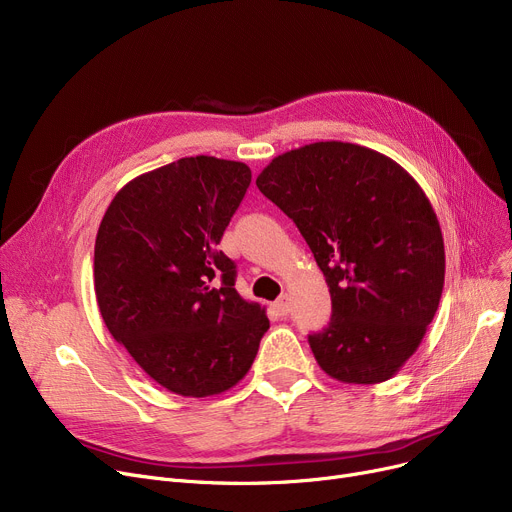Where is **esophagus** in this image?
<instances>
[{"label": "esophagus", "mask_w": 512, "mask_h": 512, "mask_svg": "<svg viewBox=\"0 0 512 512\" xmlns=\"http://www.w3.org/2000/svg\"><path fill=\"white\" fill-rule=\"evenodd\" d=\"M274 309H276V313H278L280 317H286V315L290 313V303H288V297H282V299H278V301L274 303Z\"/></svg>", "instance_id": "1"}]
</instances>
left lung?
<instances>
[{"instance_id":"1","label":"left lung","mask_w":512,"mask_h":512,"mask_svg":"<svg viewBox=\"0 0 512 512\" xmlns=\"http://www.w3.org/2000/svg\"><path fill=\"white\" fill-rule=\"evenodd\" d=\"M324 272L332 317L309 334L315 361L344 384H380L405 365L438 311L444 238L436 211L394 159L353 143L286 151L257 176Z\"/></svg>"}]
</instances>
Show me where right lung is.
<instances>
[{"instance_id":"right-lung-1","label":"right lung","mask_w":512,"mask_h":512,"mask_svg":"<svg viewBox=\"0 0 512 512\" xmlns=\"http://www.w3.org/2000/svg\"><path fill=\"white\" fill-rule=\"evenodd\" d=\"M251 184L242 161L182 157L124 184L95 238V294L110 334L166 390L205 398L236 386L270 328L218 251Z\"/></svg>"}]
</instances>
